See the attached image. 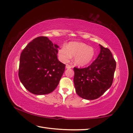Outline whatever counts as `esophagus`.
I'll use <instances>...</instances> for the list:
<instances>
[{"mask_svg":"<svg viewBox=\"0 0 133 133\" xmlns=\"http://www.w3.org/2000/svg\"><path fill=\"white\" fill-rule=\"evenodd\" d=\"M72 66H71V65H70L69 64H67L66 66V69H71V68H72Z\"/></svg>","mask_w":133,"mask_h":133,"instance_id":"1","label":"esophagus"}]
</instances>
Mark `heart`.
Segmentation results:
<instances>
[{"mask_svg": "<svg viewBox=\"0 0 133 133\" xmlns=\"http://www.w3.org/2000/svg\"><path fill=\"white\" fill-rule=\"evenodd\" d=\"M94 55L95 51L92 47L79 42H71L67 47L63 46L59 50V57L62 62H67L71 56H75L74 63L81 66L89 63Z\"/></svg>", "mask_w": 133, "mask_h": 133, "instance_id": "1", "label": "heart"}]
</instances>
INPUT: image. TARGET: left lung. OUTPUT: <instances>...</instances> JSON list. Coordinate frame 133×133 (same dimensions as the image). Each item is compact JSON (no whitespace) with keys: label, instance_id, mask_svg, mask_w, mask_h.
I'll return each mask as SVG.
<instances>
[{"label":"left lung","instance_id":"8db88e82","mask_svg":"<svg viewBox=\"0 0 133 133\" xmlns=\"http://www.w3.org/2000/svg\"><path fill=\"white\" fill-rule=\"evenodd\" d=\"M97 58L85 68L75 67L74 83L77 94L85 99L99 98L112 85L116 62L110 50L99 44Z\"/></svg>","mask_w":133,"mask_h":133}]
</instances>
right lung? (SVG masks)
<instances>
[{
	"mask_svg": "<svg viewBox=\"0 0 133 133\" xmlns=\"http://www.w3.org/2000/svg\"><path fill=\"white\" fill-rule=\"evenodd\" d=\"M59 46L46 36H39L21 52L19 78L25 88L36 95L52 92L59 83L66 65L57 57Z\"/></svg>",
	"mask_w": 133,
	"mask_h": 133,
	"instance_id": "right-lung-1",
	"label": "right lung"
}]
</instances>
